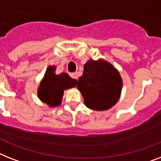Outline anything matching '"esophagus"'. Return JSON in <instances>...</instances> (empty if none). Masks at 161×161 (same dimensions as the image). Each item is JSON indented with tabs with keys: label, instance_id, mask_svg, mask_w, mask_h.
Here are the masks:
<instances>
[{
	"label": "esophagus",
	"instance_id": "1",
	"mask_svg": "<svg viewBox=\"0 0 161 161\" xmlns=\"http://www.w3.org/2000/svg\"><path fill=\"white\" fill-rule=\"evenodd\" d=\"M70 76L74 79H78V73H70Z\"/></svg>",
	"mask_w": 161,
	"mask_h": 161
}]
</instances>
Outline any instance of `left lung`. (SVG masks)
<instances>
[{
    "mask_svg": "<svg viewBox=\"0 0 161 161\" xmlns=\"http://www.w3.org/2000/svg\"><path fill=\"white\" fill-rule=\"evenodd\" d=\"M122 78L119 71L103 59L88 60L77 88L90 109L103 111L117 103L122 91Z\"/></svg>",
    "mask_w": 161,
    "mask_h": 161,
    "instance_id": "8db88e82",
    "label": "left lung"
}]
</instances>
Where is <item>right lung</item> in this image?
<instances>
[{
    "mask_svg": "<svg viewBox=\"0 0 161 161\" xmlns=\"http://www.w3.org/2000/svg\"><path fill=\"white\" fill-rule=\"evenodd\" d=\"M55 71V66H49L47 68L37 90L40 100L50 107L60 105L64 90L73 88L77 84V80L71 78L68 73H62L57 75Z\"/></svg>",
    "mask_w": 161,
    "mask_h": 161,
    "instance_id": "obj_1",
    "label": "right lung"
}]
</instances>
